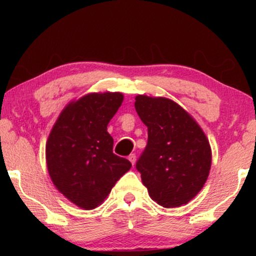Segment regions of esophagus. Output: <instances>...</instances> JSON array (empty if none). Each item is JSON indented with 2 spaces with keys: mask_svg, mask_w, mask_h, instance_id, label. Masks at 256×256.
<instances>
[{
  "mask_svg": "<svg viewBox=\"0 0 256 256\" xmlns=\"http://www.w3.org/2000/svg\"><path fill=\"white\" fill-rule=\"evenodd\" d=\"M128 160H130V163L132 164V166H134L135 162H136V155H135V154H130V155H129V157H128Z\"/></svg>",
  "mask_w": 256,
  "mask_h": 256,
  "instance_id": "1",
  "label": "esophagus"
}]
</instances>
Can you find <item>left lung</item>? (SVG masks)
Returning <instances> with one entry per match:
<instances>
[{
	"instance_id": "obj_1",
	"label": "left lung",
	"mask_w": 256,
	"mask_h": 256,
	"mask_svg": "<svg viewBox=\"0 0 256 256\" xmlns=\"http://www.w3.org/2000/svg\"><path fill=\"white\" fill-rule=\"evenodd\" d=\"M135 110L148 127V143L136 169L150 198L163 208L188 204L211 169L208 138L184 108L166 98L138 96Z\"/></svg>"
}]
</instances>
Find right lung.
I'll return each instance as SVG.
<instances>
[{
    "mask_svg": "<svg viewBox=\"0 0 256 256\" xmlns=\"http://www.w3.org/2000/svg\"><path fill=\"white\" fill-rule=\"evenodd\" d=\"M124 101L120 92L90 93L72 101L59 115L46 142L52 183L70 202L93 210L132 168L113 152L107 126Z\"/></svg>",
    "mask_w": 256,
    "mask_h": 256,
    "instance_id": "1",
    "label": "right lung"
}]
</instances>
